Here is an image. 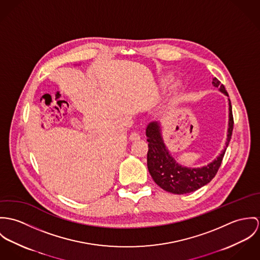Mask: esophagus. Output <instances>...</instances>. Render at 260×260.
Returning <instances> with one entry per match:
<instances>
[{
    "instance_id": "obj_1",
    "label": "esophagus",
    "mask_w": 260,
    "mask_h": 260,
    "mask_svg": "<svg viewBox=\"0 0 260 260\" xmlns=\"http://www.w3.org/2000/svg\"><path fill=\"white\" fill-rule=\"evenodd\" d=\"M141 139V135L138 132H133L129 136V140L131 141H138Z\"/></svg>"
}]
</instances>
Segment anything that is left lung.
Here are the masks:
<instances>
[{
	"instance_id": "obj_1",
	"label": "left lung",
	"mask_w": 260,
	"mask_h": 260,
	"mask_svg": "<svg viewBox=\"0 0 260 260\" xmlns=\"http://www.w3.org/2000/svg\"><path fill=\"white\" fill-rule=\"evenodd\" d=\"M213 86L229 95L224 86L216 79H213ZM233 116L230 100V123L226 146L222 152L211 164L202 169H187L175 162L170 154L160 136V129L157 122H150L146 127V137L148 143L147 169L154 182L166 191L174 194H183L194 191L207 184L218 172L222 162L226 147L231 142L233 131Z\"/></svg>"
}]
</instances>
